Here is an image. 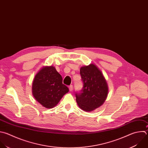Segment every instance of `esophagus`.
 Listing matches in <instances>:
<instances>
[{
	"mask_svg": "<svg viewBox=\"0 0 148 148\" xmlns=\"http://www.w3.org/2000/svg\"><path fill=\"white\" fill-rule=\"evenodd\" d=\"M69 88V90H70V92H72V91H73V85H70Z\"/></svg>",
	"mask_w": 148,
	"mask_h": 148,
	"instance_id": "esophagus-1",
	"label": "esophagus"
}]
</instances>
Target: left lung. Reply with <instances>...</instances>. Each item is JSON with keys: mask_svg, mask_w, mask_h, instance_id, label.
Listing matches in <instances>:
<instances>
[{"mask_svg": "<svg viewBox=\"0 0 148 148\" xmlns=\"http://www.w3.org/2000/svg\"><path fill=\"white\" fill-rule=\"evenodd\" d=\"M80 75L83 87L76 92V101L79 108L91 112L101 106L106 99L108 86L102 71L94 64L81 67Z\"/></svg>", "mask_w": 148, "mask_h": 148, "instance_id": "8db88e82", "label": "left lung"}]
</instances>
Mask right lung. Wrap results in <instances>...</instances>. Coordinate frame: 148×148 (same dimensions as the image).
Instances as JSON below:
<instances>
[{
  "mask_svg": "<svg viewBox=\"0 0 148 148\" xmlns=\"http://www.w3.org/2000/svg\"><path fill=\"white\" fill-rule=\"evenodd\" d=\"M32 90L35 99L47 109L54 108L69 91L63 84L62 75L52 66L43 67L38 71L34 79Z\"/></svg>",
  "mask_w": 148,
  "mask_h": 148,
  "instance_id": "right-lung-1",
  "label": "right lung"
}]
</instances>
